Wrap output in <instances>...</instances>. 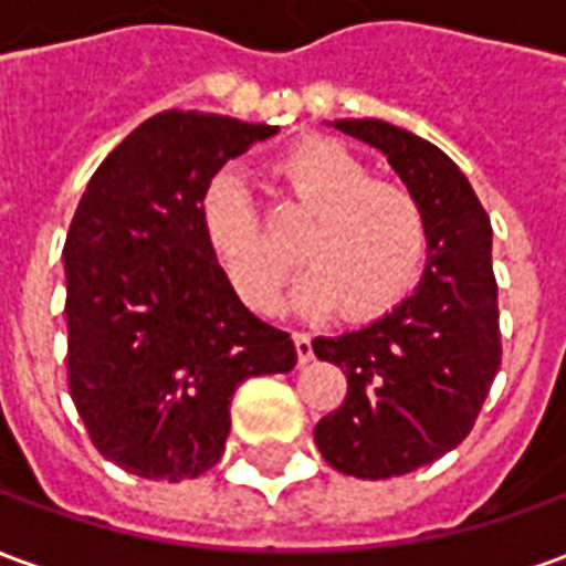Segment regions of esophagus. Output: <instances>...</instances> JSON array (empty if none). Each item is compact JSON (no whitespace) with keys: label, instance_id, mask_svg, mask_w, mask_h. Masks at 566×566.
<instances>
[{"label":"esophagus","instance_id":"esophagus-1","mask_svg":"<svg viewBox=\"0 0 566 566\" xmlns=\"http://www.w3.org/2000/svg\"><path fill=\"white\" fill-rule=\"evenodd\" d=\"M294 345H296V357H300V364H308L315 352H312V333L300 331L294 333Z\"/></svg>","mask_w":566,"mask_h":566}]
</instances>
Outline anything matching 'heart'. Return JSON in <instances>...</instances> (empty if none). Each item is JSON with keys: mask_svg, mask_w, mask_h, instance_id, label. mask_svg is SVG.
I'll use <instances>...</instances> for the list:
<instances>
[{"mask_svg": "<svg viewBox=\"0 0 566 566\" xmlns=\"http://www.w3.org/2000/svg\"><path fill=\"white\" fill-rule=\"evenodd\" d=\"M275 172L303 209L315 211L300 239V254L312 266L296 291L300 306H339L343 318L373 321L416 291L430 227L421 199L403 181L373 178L367 163L331 139L300 142ZM199 223L235 294L270 312L294 260L270 245L242 178L223 172L211 181Z\"/></svg>", "mask_w": 566, "mask_h": 566, "instance_id": "heart-1", "label": "heart"}]
</instances>
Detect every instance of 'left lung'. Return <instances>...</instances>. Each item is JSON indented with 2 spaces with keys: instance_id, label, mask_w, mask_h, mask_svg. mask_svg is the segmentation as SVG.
I'll return each mask as SVG.
<instances>
[{
  "instance_id": "1",
  "label": "left lung",
  "mask_w": 566,
  "mask_h": 566,
  "mask_svg": "<svg viewBox=\"0 0 566 566\" xmlns=\"http://www.w3.org/2000/svg\"><path fill=\"white\" fill-rule=\"evenodd\" d=\"M333 127L388 154L430 227L416 294L364 331L312 343L348 379L343 406L315 427L324 461L357 479H391L461 446L494 385L503 345L491 221L437 145L373 117Z\"/></svg>"
}]
</instances>
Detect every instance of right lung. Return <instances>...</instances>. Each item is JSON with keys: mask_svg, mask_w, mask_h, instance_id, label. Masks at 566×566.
Masks as SVG:
<instances>
[{"mask_svg": "<svg viewBox=\"0 0 566 566\" xmlns=\"http://www.w3.org/2000/svg\"><path fill=\"white\" fill-rule=\"evenodd\" d=\"M270 136L221 115H154L105 157L69 223V394L127 473L202 475L221 461L235 388L294 369L291 333L239 303L199 223L214 172Z\"/></svg>", "mask_w": 566, "mask_h": 566, "instance_id": "right-lung-1", "label": "right lung"}]
</instances>
